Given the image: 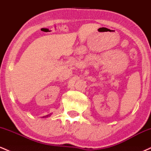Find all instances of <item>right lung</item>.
I'll return each instance as SVG.
<instances>
[{
  "label": "right lung",
  "mask_w": 151,
  "mask_h": 151,
  "mask_svg": "<svg viewBox=\"0 0 151 151\" xmlns=\"http://www.w3.org/2000/svg\"><path fill=\"white\" fill-rule=\"evenodd\" d=\"M51 115V114H50V115H47V116H43V118H45V117H48V116H50Z\"/></svg>",
  "instance_id": "obj_1"
}]
</instances>
